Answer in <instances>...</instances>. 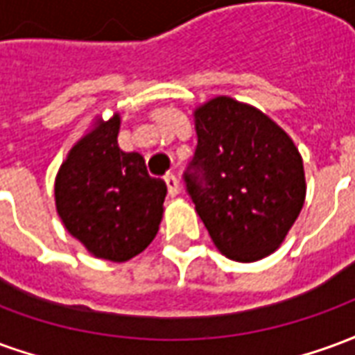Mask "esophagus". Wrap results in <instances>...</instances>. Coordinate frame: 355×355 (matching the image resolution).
Here are the masks:
<instances>
[{
	"label": "esophagus",
	"instance_id": "esophagus-1",
	"mask_svg": "<svg viewBox=\"0 0 355 355\" xmlns=\"http://www.w3.org/2000/svg\"><path fill=\"white\" fill-rule=\"evenodd\" d=\"M165 184H167V190H169V196H177L178 193V178L173 175V173H169L167 177H165Z\"/></svg>",
	"mask_w": 355,
	"mask_h": 355
}]
</instances>
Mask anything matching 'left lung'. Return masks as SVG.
<instances>
[{
	"instance_id": "obj_1",
	"label": "left lung",
	"mask_w": 355,
	"mask_h": 355,
	"mask_svg": "<svg viewBox=\"0 0 355 355\" xmlns=\"http://www.w3.org/2000/svg\"><path fill=\"white\" fill-rule=\"evenodd\" d=\"M198 146L186 190L216 249L238 262L277 247L304 205L302 157L261 110L216 96L193 112Z\"/></svg>"
}]
</instances>
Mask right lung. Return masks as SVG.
Returning a JSON list of instances; mask_svg holds the SVG:
<instances>
[{"label":"right lung","mask_w":355,"mask_h":355,"mask_svg":"<svg viewBox=\"0 0 355 355\" xmlns=\"http://www.w3.org/2000/svg\"><path fill=\"white\" fill-rule=\"evenodd\" d=\"M119 114L98 121L70 150L55 180L57 213L89 253L125 262L159 230L167 186L148 175L144 157L117 146Z\"/></svg>","instance_id":"1"}]
</instances>
